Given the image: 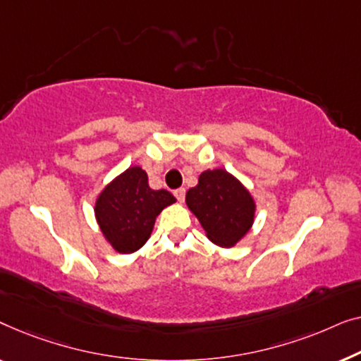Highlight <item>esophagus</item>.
<instances>
[{
  "instance_id": "1",
  "label": "esophagus",
  "mask_w": 361,
  "mask_h": 361,
  "mask_svg": "<svg viewBox=\"0 0 361 361\" xmlns=\"http://www.w3.org/2000/svg\"><path fill=\"white\" fill-rule=\"evenodd\" d=\"M173 195H175V197H176V200H178L180 202H183V201H185V195H186V190H185V188H178V190H175V192H173Z\"/></svg>"
}]
</instances>
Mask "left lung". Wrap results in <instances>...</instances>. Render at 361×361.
<instances>
[{
	"label": "left lung",
	"instance_id": "1",
	"mask_svg": "<svg viewBox=\"0 0 361 361\" xmlns=\"http://www.w3.org/2000/svg\"><path fill=\"white\" fill-rule=\"evenodd\" d=\"M186 204L219 247L235 245L253 224V197L226 170L202 171L197 185L186 192Z\"/></svg>",
	"mask_w": 361,
	"mask_h": 361
}]
</instances>
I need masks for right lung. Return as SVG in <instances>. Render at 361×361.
I'll return each instance as SVG.
<instances>
[{"instance_id":"add662e5","label":"right lung","mask_w":361,"mask_h":361,"mask_svg":"<svg viewBox=\"0 0 361 361\" xmlns=\"http://www.w3.org/2000/svg\"><path fill=\"white\" fill-rule=\"evenodd\" d=\"M175 201L170 191L152 190L145 171L132 166L104 188L94 214L114 250L132 253L149 240L157 216Z\"/></svg>"}]
</instances>
